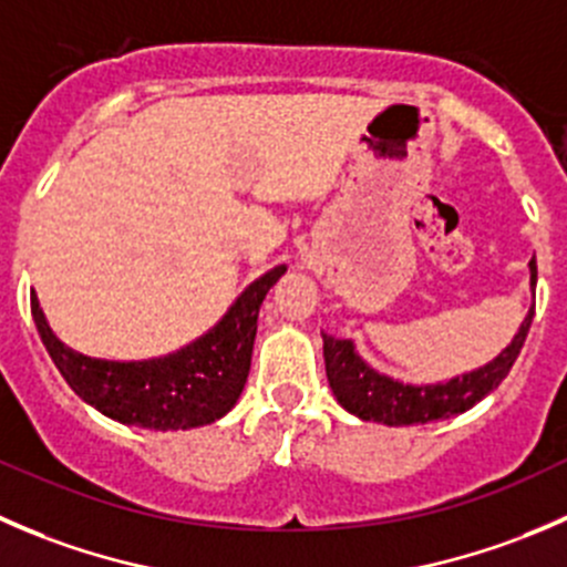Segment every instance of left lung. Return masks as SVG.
Masks as SVG:
<instances>
[{
    "mask_svg": "<svg viewBox=\"0 0 567 567\" xmlns=\"http://www.w3.org/2000/svg\"><path fill=\"white\" fill-rule=\"evenodd\" d=\"M537 284V265L529 261V286L535 291ZM535 306L520 322L518 333L513 336L507 347L498 352L493 361L474 372L457 374V378L444 380V383L413 385L400 383V380L380 374L378 369L369 367L355 352V344L350 339H336V336L322 333L324 350V372L328 383L333 389V396L344 411L363 422L389 424V427H405V424H427L439 419L457 416L474 408L476 402L485 400L513 369L520 347H524L526 333H529Z\"/></svg>",
    "mask_w": 567,
    "mask_h": 567,
    "instance_id": "1",
    "label": "left lung"
}]
</instances>
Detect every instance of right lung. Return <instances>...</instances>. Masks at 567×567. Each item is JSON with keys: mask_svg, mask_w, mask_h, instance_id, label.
I'll return each instance as SVG.
<instances>
[{"mask_svg": "<svg viewBox=\"0 0 567 567\" xmlns=\"http://www.w3.org/2000/svg\"><path fill=\"white\" fill-rule=\"evenodd\" d=\"M284 272V265L272 267L200 339L148 361H104L71 350L49 328L38 295L30 297L32 319L65 383L99 413L148 430L204 427L237 405L250 372L259 308Z\"/></svg>", "mask_w": 567, "mask_h": 567, "instance_id": "1", "label": "right lung"}]
</instances>
